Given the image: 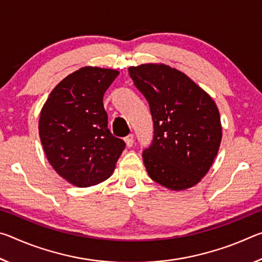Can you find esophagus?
Returning a JSON list of instances; mask_svg holds the SVG:
<instances>
[{
  "instance_id": "34e87169",
  "label": "esophagus",
  "mask_w": 262,
  "mask_h": 262,
  "mask_svg": "<svg viewBox=\"0 0 262 262\" xmlns=\"http://www.w3.org/2000/svg\"><path fill=\"white\" fill-rule=\"evenodd\" d=\"M125 142H126L127 147H132L133 143H134V135L129 134L128 136H126L125 137Z\"/></svg>"
}]
</instances>
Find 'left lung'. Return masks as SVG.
I'll return each instance as SVG.
<instances>
[{
  "label": "left lung",
  "mask_w": 262,
  "mask_h": 262,
  "mask_svg": "<svg viewBox=\"0 0 262 262\" xmlns=\"http://www.w3.org/2000/svg\"><path fill=\"white\" fill-rule=\"evenodd\" d=\"M128 73L152 117V142L142 152L149 177L173 190L196 185L209 171L222 140L214 100L184 73L165 64H141Z\"/></svg>",
  "instance_id": "8db88e82"
}]
</instances>
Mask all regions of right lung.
<instances>
[{
  "label": "right lung",
  "instance_id": "add662e5",
  "mask_svg": "<svg viewBox=\"0 0 262 262\" xmlns=\"http://www.w3.org/2000/svg\"><path fill=\"white\" fill-rule=\"evenodd\" d=\"M119 72L84 67L50 94L39 135L53 168L70 184L89 187L107 179L126 143L107 128L103 98Z\"/></svg>",
  "mask_w": 262,
  "mask_h": 262
}]
</instances>
